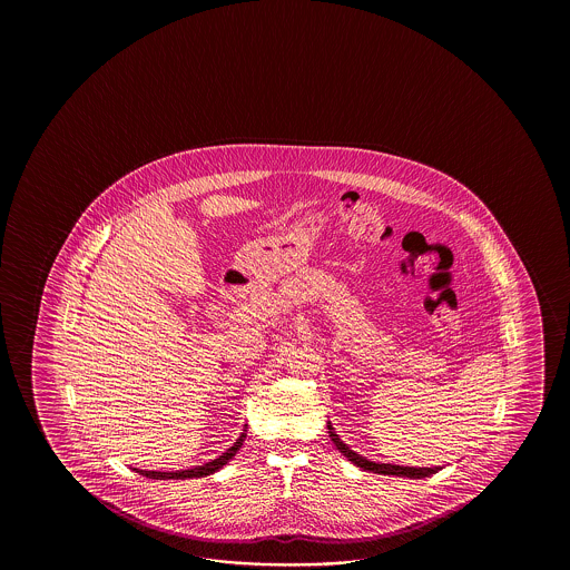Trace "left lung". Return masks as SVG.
Listing matches in <instances>:
<instances>
[{
  "instance_id": "obj_1",
  "label": "left lung",
  "mask_w": 570,
  "mask_h": 570,
  "mask_svg": "<svg viewBox=\"0 0 570 570\" xmlns=\"http://www.w3.org/2000/svg\"><path fill=\"white\" fill-rule=\"evenodd\" d=\"M327 434L332 438L334 446H336V449H338L340 452H342V454L352 462V464H356L358 469L368 471V473L393 474V476H405V479H425V476L436 474L438 471H440L438 466L436 469H422V466H403V464H391V462L368 461V459L363 456V454H358V452L351 450L348 444H344L330 422H327Z\"/></svg>"
}]
</instances>
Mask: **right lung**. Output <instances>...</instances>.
I'll use <instances>...</instances> for the list:
<instances>
[{
    "label": "right lung",
    "instance_id": "1",
    "mask_svg": "<svg viewBox=\"0 0 570 570\" xmlns=\"http://www.w3.org/2000/svg\"><path fill=\"white\" fill-rule=\"evenodd\" d=\"M244 438H246V424H244V430L240 432L238 440H236L226 452H222L218 459L206 462V464H202V466L187 469V471H169V473H163V471H138V469H134V471L142 474L146 479H158V481H167V479H175V481H177V479H181V481H185V479H202V476H207V474L218 473L224 464H228V462L236 456V452L243 449Z\"/></svg>",
    "mask_w": 570,
    "mask_h": 570
}]
</instances>
